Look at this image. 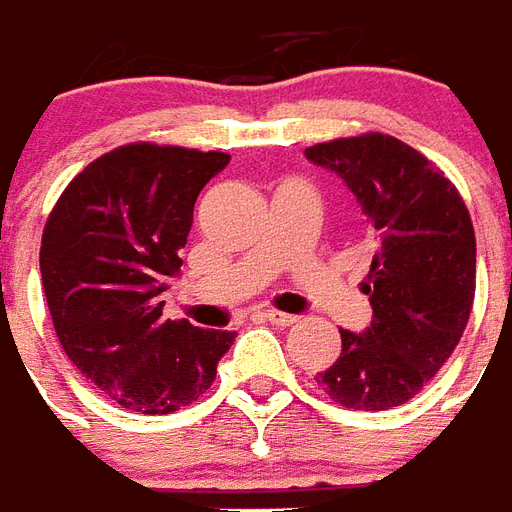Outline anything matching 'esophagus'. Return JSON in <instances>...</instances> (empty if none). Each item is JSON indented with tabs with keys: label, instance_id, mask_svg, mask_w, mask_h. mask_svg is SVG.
Wrapping results in <instances>:
<instances>
[{
	"label": "esophagus",
	"instance_id": "1",
	"mask_svg": "<svg viewBox=\"0 0 512 512\" xmlns=\"http://www.w3.org/2000/svg\"><path fill=\"white\" fill-rule=\"evenodd\" d=\"M264 320H269L272 325L290 327V325H296L298 317H293V314H285V312H277V309H264Z\"/></svg>",
	"mask_w": 512,
	"mask_h": 512
}]
</instances>
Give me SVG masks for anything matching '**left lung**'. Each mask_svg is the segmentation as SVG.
I'll return each instance as SVG.
<instances>
[{
	"instance_id": "obj_1",
	"label": "left lung",
	"mask_w": 512,
	"mask_h": 512,
	"mask_svg": "<svg viewBox=\"0 0 512 512\" xmlns=\"http://www.w3.org/2000/svg\"><path fill=\"white\" fill-rule=\"evenodd\" d=\"M306 158L335 171L370 219L378 251L362 285L365 333L341 330V357L317 375L349 410H391L452 357L476 296V235L457 187L391 134L317 142Z\"/></svg>"
}]
</instances>
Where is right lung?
<instances>
[{
  "label": "right lung",
  "mask_w": 512,
  "mask_h": 512,
  "mask_svg": "<svg viewBox=\"0 0 512 512\" xmlns=\"http://www.w3.org/2000/svg\"><path fill=\"white\" fill-rule=\"evenodd\" d=\"M216 150L129 142L79 171L44 224L42 285L68 359L126 410L166 415L206 394L235 333L163 320Z\"/></svg>",
  "instance_id": "right-lung-1"
}]
</instances>
